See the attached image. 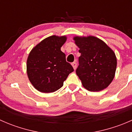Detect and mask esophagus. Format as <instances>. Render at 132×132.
<instances>
[{
    "instance_id": "34e87169",
    "label": "esophagus",
    "mask_w": 132,
    "mask_h": 132,
    "mask_svg": "<svg viewBox=\"0 0 132 132\" xmlns=\"http://www.w3.org/2000/svg\"><path fill=\"white\" fill-rule=\"evenodd\" d=\"M71 65H72V66L73 67V68H74V70H75L76 69V68H77V62H72V63H71Z\"/></svg>"
}]
</instances>
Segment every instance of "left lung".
<instances>
[{
    "label": "left lung",
    "instance_id": "1",
    "mask_svg": "<svg viewBox=\"0 0 132 132\" xmlns=\"http://www.w3.org/2000/svg\"><path fill=\"white\" fill-rule=\"evenodd\" d=\"M74 40L81 54L76 73L83 86L94 92L105 89L114 79L116 70L114 52L96 37H75Z\"/></svg>",
    "mask_w": 132,
    "mask_h": 132
}]
</instances>
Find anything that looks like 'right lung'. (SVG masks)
<instances>
[{"instance_id":"1","label":"right lung","mask_w":132,"mask_h":132,"mask_svg":"<svg viewBox=\"0 0 132 132\" xmlns=\"http://www.w3.org/2000/svg\"><path fill=\"white\" fill-rule=\"evenodd\" d=\"M66 36H52L41 41L29 54L27 72L34 87L42 93H52L63 86L73 68L66 62L61 47Z\"/></svg>"}]
</instances>
